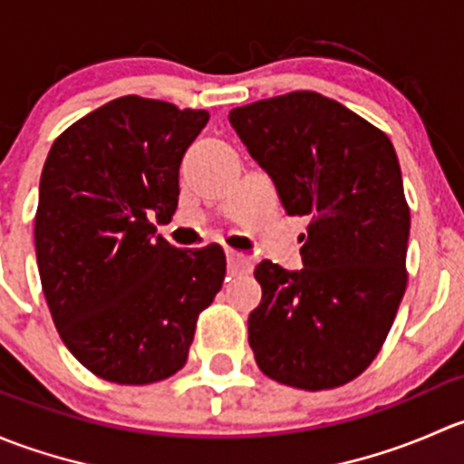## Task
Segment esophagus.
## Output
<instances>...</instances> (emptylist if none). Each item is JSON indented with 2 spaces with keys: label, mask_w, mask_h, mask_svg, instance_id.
I'll list each match as a JSON object with an SVG mask.
<instances>
[{
  "label": "esophagus",
  "mask_w": 464,
  "mask_h": 464,
  "mask_svg": "<svg viewBox=\"0 0 464 464\" xmlns=\"http://www.w3.org/2000/svg\"><path fill=\"white\" fill-rule=\"evenodd\" d=\"M227 262L231 274H246V271H251V265H254L251 256L242 254V251H236V249H227Z\"/></svg>",
  "instance_id": "esophagus-1"
}]
</instances>
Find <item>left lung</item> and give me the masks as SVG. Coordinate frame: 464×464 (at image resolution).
<instances>
[{
	"label": "left lung",
	"instance_id": "left-lung-1",
	"mask_svg": "<svg viewBox=\"0 0 464 464\" xmlns=\"http://www.w3.org/2000/svg\"><path fill=\"white\" fill-rule=\"evenodd\" d=\"M287 215H307L303 269L262 260L249 345L266 377L343 386L386 341L406 289L411 213L391 139L332 98L292 92L228 111Z\"/></svg>",
	"mask_w": 464,
	"mask_h": 464
}]
</instances>
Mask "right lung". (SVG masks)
<instances>
[{
  "label": "right lung",
  "mask_w": 464,
  "mask_h": 464,
  "mask_svg": "<svg viewBox=\"0 0 464 464\" xmlns=\"http://www.w3.org/2000/svg\"><path fill=\"white\" fill-rule=\"evenodd\" d=\"M208 111L123 96L64 130L40 177L35 256L60 339L93 375L152 383L188 357L227 274L219 245L177 249L157 224Z\"/></svg>",
  "instance_id": "right-lung-1"
}]
</instances>
